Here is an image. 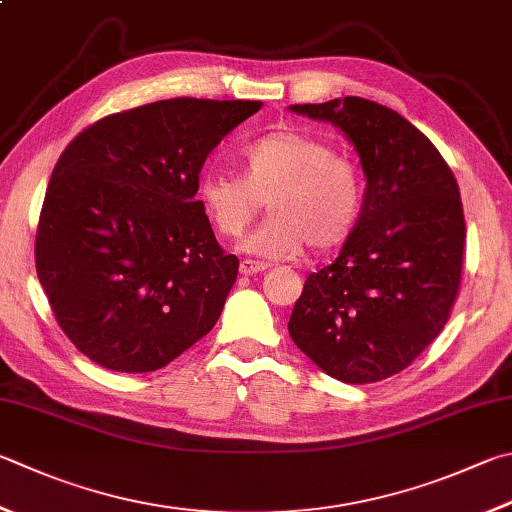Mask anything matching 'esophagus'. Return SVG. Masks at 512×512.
I'll return each mask as SVG.
<instances>
[{"mask_svg": "<svg viewBox=\"0 0 512 512\" xmlns=\"http://www.w3.org/2000/svg\"><path fill=\"white\" fill-rule=\"evenodd\" d=\"M240 274L243 276H256L260 272H265L267 265L265 263H258V260H249V258H243L240 260Z\"/></svg>", "mask_w": 512, "mask_h": 512, "instance_id": "esophagus-1", "label": "esophagus"}]
</instances>
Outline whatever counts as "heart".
Wrapping results in <instances>:
<instances>
[{
	"mask_svg": "<svg viewBox=\"0 0 512 512\" xmlns=\"http://www.w3.org/2000/svg\"><path fill=\"white\" fill-rule=\"evenodd\" d=\"M245 173H207L198 185L200 207L223 236H240L260 214H272L240 249L263 260H283L312 249L341 247L359 223L361 171L332 144L301 131H274L249 144Z\"/></svg>",
	"mask_w": 512,
	"mask_h": 512,
	"instance_id": "heart-1",
	"label": "heart"
}]
</instances>
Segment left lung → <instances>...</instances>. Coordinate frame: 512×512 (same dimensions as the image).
<instances>
[{"instance_id":"1","label":"left lung","mask_w":512,"mask_h":512,"mask_svg":"<svg viewBox=\"0 0 512 512\" xmlns=\"http://www.w3.org/2000/svg\"><path fill=\"white\" fill-rule=\"evenodd\" d=\"M289 111L334 124L365 176L359 223L334 263L307 276L289 336L332 379H388L437 339L457 298L466 240L457 180L388 106L347 95Z\"/></svg>"}]
</instances>
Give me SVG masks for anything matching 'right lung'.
I'll list each match as a JSON object with an SVG mask.
<instances>
[{
  "label": "right lung",
  "instance_id": "right-lung-1",
  "mask_svg": "<svg viewBox=\"0 0 512 512\" xmlns=\"http://www.w3.org/2000/svg\"><path fill=\"white\" fill-rule=\"evenodd\" d=\"M263 102L173 98L106 115L57 160L37 278L82 354L153 372L216 325L238 276L196 200L200 169Z\"/></svg>",
  "mask_w": 512,
  "mask_h": 512
}]
</instances>
